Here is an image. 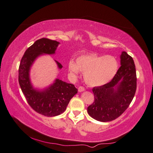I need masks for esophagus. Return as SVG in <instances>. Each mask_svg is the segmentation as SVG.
Returning a JSON list of instances; mask_svg holds the SVG:
<instances>
[{"mask_svg": "<svg viewBox=\"0 0 153 153\" xmlns=\"http://www.w3.org/2000/svg\"><path fill=\"white\" fill-rule=\"evenodd\" d=\"M85 91V89H84L83 87L80 86V87H78V91H79V93L83 92V91Z\"/></svg>", "mask_w": 153, "mask_h": 153, "instance_id": "34e87169", "label": "esophagus"}]
</instances>
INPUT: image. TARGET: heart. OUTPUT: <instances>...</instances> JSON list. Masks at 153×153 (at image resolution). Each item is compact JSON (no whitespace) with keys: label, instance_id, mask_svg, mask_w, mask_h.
Listing matches in <instances>:
<instances>
[{"label":"heart","instance_id":"heart-1","mask_svg":"<svg viewBox=\"0 0 153 153\" xmlns=\"http://www.w3.org/2000/svg\"><path fill=\"white\" fill-rule=\"evenodd\" d=\"M119 64L115 57L96 53L81 54L76 62L70 60L68 69L71 76L77 77L82 71L84 80L90 87H100L109 83L118 70Z\"/></svg>","mask_w":153,"mask_h":153}]
</instances>
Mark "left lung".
<instances>
[{
	"mask_svg": "<svg viewBox=\"0 0 153 153\" xmlns=\"http://www.w3.org/2000/svg\"><path fill=\"white\" fill-rule=\"evenodd\" d=\"M120 65L114 78L102 86L94 87L95 100L88 106L89 115L100 122H110L128 108L134 99L136 87L135 66L131 56L123 51Z\"/></svg>",
	"mask_w": 153,
	"mask_h": 153,
	"instance_id": "8db88e82",
	"label": "left lung"
}]
</instances>
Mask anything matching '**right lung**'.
I'll list each match as a JSON object with an SVG mask.
<instances>
[{
	"label": "right lung",
	"instance_id": "add662e5",
	"mask_svg": "<svg viewBox=\"0 0 153 153\" xmlns=\"http://www.w3.org/2000/svg\"><path fill=\"white\" fill-rule=\"evenodd\" d=\"M59 45V42L46 38L36 41L25 52L19 67V84L28 104L35 111L48 117L63 113L70 100L77 93L73 84L58 78L43 89L35 87L31 83L30 71L35 60L42 55L54 54ZM54 61L58 69H62V64Z\"/></svg>",
	"mask_w": 153,
	"mask_h": 153
}]
</instances>
